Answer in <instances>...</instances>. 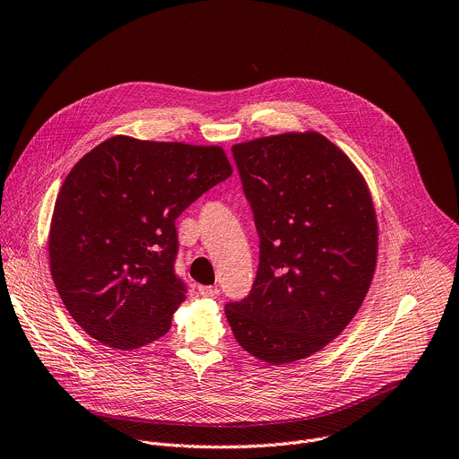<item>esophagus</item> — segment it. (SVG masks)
Returning a JSON list of instances; mask_svg holds the SVG:
<instances>
[{
  "label": "esophagus",
  "mask_w": 459,
  "mask_h": 459,
  "mask_svg": "<svg viewBox=\"0 0 459 459\" xmlns=\"http://www.w3.org/2000/svg\"><path fill=\"white\" fill-rule=\"evenodd\" d=\"M197 290L201 297H206V299H216L220 295V289L216 285H199Z\"/></svg>",
  "instance_id": "esophagus-1"
}]
</instances>
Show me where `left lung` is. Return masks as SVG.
I'll return each mask as SVG.
<instances>
[{
    "instance_id": "1",
    "label": "left lung",
    "mask_w": 459,
    "mask_h": 459,
    "mask_svg": "<svg viewBox=\"0 0 459 459\" xmlns=\"http://www.w3.org/2000/svg\"><path fill=\"white\" fill-rule=\"evenodd\" d=\"M260 236L251 293L225 306L239 346L278 366L337 339L377 264V218L348 155L316 132L234 144Z\"/></svg>"
}]
</instances>
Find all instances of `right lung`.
I'll use <instances>...</instances> for the list:
<instances>
[{
	"mask_svg": "<svg viewBox=\"0 0 459 459\" xmlns=\"http://www.w3.org/2000/svg\"><path fill=\"white\" fill-rule=\"evenodd\" d=\"M232 166L220 146L117 135L82 157L55 203L49 232L58 295L95 341L146 346L186 299L176 274V220Z\"/></svg>",
	"mask_w": 459,
	"mask_h": 459,
	"instance_id": "add662e5",
	"label": "right lung"
}]
</instances>
